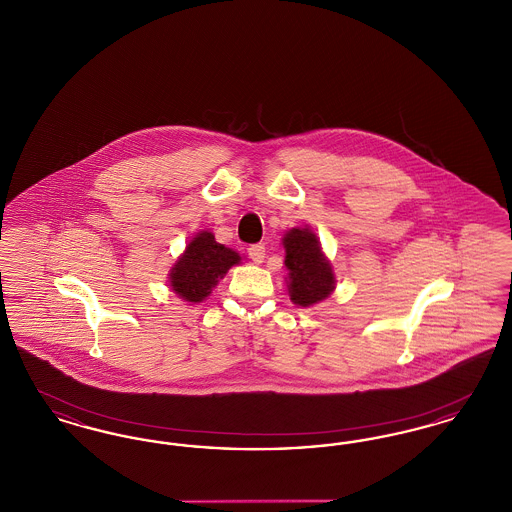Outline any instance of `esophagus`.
Listing matches in <instances>:
<instances>
[{
  "instance_id": "1",
  "label": "esophagus",
  "mask_w": 512,
  "mask_h": 512,
  "mask_svg": "<svg viewBox=\"0 0 512 512\" xmlns=\"http://www.w3.org/2000/svg\"><path fill=\"white\" fill-rule=\"evenodd\" d=\"M247 253L255 265H261L265 261V247L263 245H251L247 247Z\"/></svg>"
}]
</instances>
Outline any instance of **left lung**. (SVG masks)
Instances as JSON below:
<instances>
[{"label":"left lung","instance_id":"left-lung-1","mask_svg":"<svg viewBox=\"0 0 512 512\" xmlns=\"http://www.w3.org/2000/svg\"><path fill=\"white\" fill-rule=\"evenodd\" d=\"M284 265L288 270V295L297 307H313L336 290V274L324 255L317 234L305 228H292L284 234Z\"/></svg>","mask_w":512,"mask_h":512}]
</instances>
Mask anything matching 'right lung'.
<instances>
[{
	"label": "right lung",
	"instance_id": "add662e5",
	"mask_svg": "<svg viewBox=\"0 0 512 512\" xmlns=\"http://www.w3.org/2000/svg\"><path fill=\"white\" fill-rule=\"evenodd\" d=\"M240 263L238 251L219 244L211 230H201L169 270V286L180 299L201 303L213 293L226 272Z\"/></svg>",
	"mask_w": 512,
	"mask_h": 512
}]
</instances>
